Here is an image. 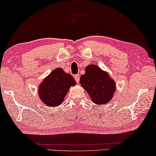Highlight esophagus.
<instances>
[{"mask_svg":"<svg viewBox=\"0 0 156 156\" xmlns=\"http://www.w3.org/2000/svg\"><path fill=\"white\" fill-rule=\"evenodd\" d=\"M74 77H75V80L76 81V83H79V81H80V75H76Z\"/></svg>","mask_w":156,"mask_h":156,"instance_id":"1","label":"esophagus"}]
</instances>
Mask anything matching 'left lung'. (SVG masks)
Instances as JSON below:
<instances>
[{"instance_id": "left-lung-1", "label": "left lung", "mask_w": 156, "mask_h": 156, "mask_svg": "<svg viewBox=\"0 0 156 156\" xmlns=\"http://www.w3.org/2000/svg\"><path fill=\"white\" fill-rule=\"evenodd\" d=\"M80 82L94 103L104 105L113 98L116 85L108 73L95 65H88L85 74L80 77Z\"/></svg>"}]
</instances>
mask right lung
<instances>
[{
	"mask_svg": "<svg viewBox=\"0 0 156 156\" xmlns=\"http://www.w3.org/2000/svg\"><path fill=\"white\" fill-rule=\"evenodd\" d=\"M76 85L73 76L57 68L52 71L40 83L39 95L43 103L48 106H58L62 104L71 86Z\"/></svg>",
	"mask_w": 156,
	"mask_h": 156,
	"instance_id": "1",
	"label": "right lung"
}]
</instances>
